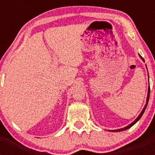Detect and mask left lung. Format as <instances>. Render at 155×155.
<instances>
[{"label":"left lung","instance_id":"obj_1","mask_svg":"<svg viewBox=\"0 0 155 155\" xmlns=\"http://www.w3.org/2000/svg\"><path fill=\"white\" fill-rule=\"evenodd\" d=\"M139 56H140V58L142 59V61H143V62H144V60H143V57H142L141 56H140V55H139ZM149 97H150V86H149V87H148V92H147V100H146V105H144V107H143V110H142V112H141V113H140V114L139 116H138V117H137V118L136 120H134V121L133 122V123H131V124H130V125L127 126V127H124V128H122V129H118V130H109V131H112V132H120V131H124V130H127V129L130 128V127H132V126H134V124H136L138 120H140V119L141 118V116H143V113H144L145 109H146V108H147V103H148V101H149Z\"/></svg>","mask_w":155,"mask_h":155}]
</instances>
